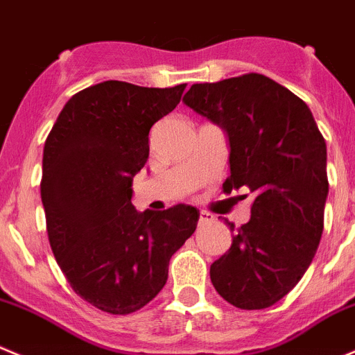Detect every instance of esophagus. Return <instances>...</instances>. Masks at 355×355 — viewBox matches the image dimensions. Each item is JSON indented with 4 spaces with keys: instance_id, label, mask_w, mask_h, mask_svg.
<instances>
[{
    "instance_id": "1",
    "label": "esophagus",
    "mask_w": 355,
    "mask_h": 355,
    "mask_svg": "<svg viewBox=\"0 0 355 355\" xmlns=\"http://www.w3.org/2000/svg\"><path fill=\"white\" fill-rule=\"evenodd\" d=\"M214 221V216L209 214V212L205 211H200V216H198V226H204V225H209V223Z\"/></svg>"
}]
</instances>
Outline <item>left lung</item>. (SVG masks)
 <instances>
[{
  "instance_id": "8db88e82",
  "label": "left lung",
  "mask_w": 355,
  "mask_h": 355,
  "mask_svg": "<svg viewBox=\"0 0 355 355\" xmlns=\"http://www.w3.org/2000/svg\"><path fill=\"white\" fill-rule=\"evenodd\" d=\"M184 104L226 130V193H254L251 219L234 228L230 249L211 265L228 303L261 310L284 298L315 256L327 198L326 141L305 103L265 74L195 83Z\"/></svg>"
}]
</instances>
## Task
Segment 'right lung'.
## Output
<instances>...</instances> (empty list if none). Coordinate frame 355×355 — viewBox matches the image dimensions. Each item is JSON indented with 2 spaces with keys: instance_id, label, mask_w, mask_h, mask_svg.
I'll list each match as a JSON object with an SVG mask.
<instances>
[{
  "instance_id": "add662e5",
  "label": "right lung",
  "mask_w": 355,
  "mask_h": 355,
  "mask_svg": "<svg viewBox=\"0 0 355 355\" xmlns=\"http://www.w3.org/2000/svg\"><path fill=\"white\" fill-rule=\"evenodd\" d=\"M184 89L97 83L67 101L45 141L40 188L50 248L73 291L103 312L127 315L150 303L197 228L191 205L137 212L130 202L150 129Z\"/></svg>"
}]
</instances>
